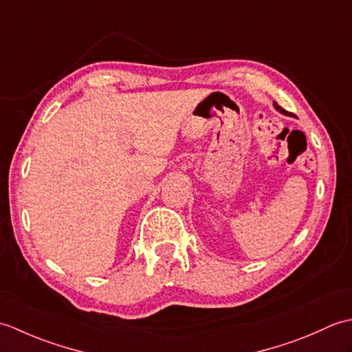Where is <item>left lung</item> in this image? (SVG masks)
I'll use <instances>...</instances> for the list:
<instances>
[{
	"instance_id": "left-lung-1",
	"label": "left lung",
	"mask_w": 352,
	"mask_h": 352,
	"mask_svg": "<svg viewBox=\"0 0 352 352\" xmlns=\"http://www.w3.org/2000/svg\"><path fill=\"white\" fill-rule=\"evenodd\" d=\"M274 107H275L276 110H278V111H281V113H284V115H289V113H287V111H286V110H284L283 107H280V106H278V104H276V102H274Z\"/></svg>"
}]
</instances>
